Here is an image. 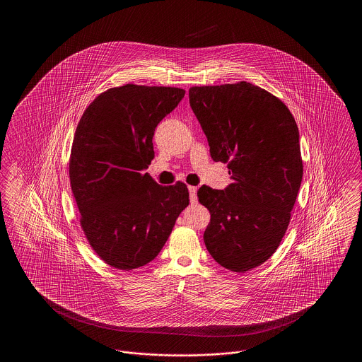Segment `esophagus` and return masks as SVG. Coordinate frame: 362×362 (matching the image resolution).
Here are the masks:
<instances>
[{
	"mask_svg": "<svg viewBox=\"0 0 362 362\" xmlns=\"http://www.w3.org/2000/svg\"><path fill=\"white\" fill-rule=\"evenodd\" d=\"M189 201H191L192 204H195V202H197V187H194V186H189Z\"/></svg>",
	"mask_w": 362,
	"mask_h": 362,
	"instance_id": "esophagus-1",
	"label": "esophagus"
}]
</instances>
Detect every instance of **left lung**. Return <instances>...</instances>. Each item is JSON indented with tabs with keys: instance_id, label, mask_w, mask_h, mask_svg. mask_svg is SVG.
Listing matches in <instances>:
<instances>
[{
	"instance_id": "8db88e82",
	"label": "left lung",
	"mask_w": 362,
	"mask_h": 362,
	"mask_svg": "<svg viewBox=\"0 0 362 362\" xmlns=\"http://www.w3.org/2000/svg\"><path fill=\"white\" fill-rule=\"evenodd\" d=\"M189 98L211 158L233 180L197 192L210 211L205 245L225 269L248 272L276 252L291 221L303 179L297 124L278 98L245 81L192 86Z\"/></svg>"
}]
</instances>
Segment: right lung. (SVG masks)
Instances as JSON below:
<instances>
[{"label":"right lung","instance_id":"add662e5","mask_svg":"<svg viewBox=\"0 0 362 362\" xmlns=\"http://www.w3.org/2000/svg\"><path fill=\"white\" fill-rule=\"evenodd\" d=\"M171 86L126 84L100 93L77 124L70 186L93 251L119 270L148 264L168 240L189 189L160 186L144 173L156 127L185 96Z\"/></svg>","mask_w":362,"mask_h":362}]
</instances>
